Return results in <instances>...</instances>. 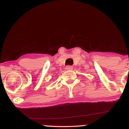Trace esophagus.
Returning a JSON list of instances; mask_svg holds the SVG:
<instances>
[{
  "instance_id": "esophagus-1",
  "label": "esophagus",
  "mask_w": 129,
  "mask_h": 129,
  "mask_svg": "<svg viewBox=\"0 0 129 129\" xmlns=\"http://www.w3.org/2000/svg\"><path fill=\"white\" fill-rule=\"evenodd\" d=\"M66 69L68 70H71L73 69V67L71 66H67L66 67Z\"/></svg>"
}]
</instances>
